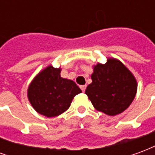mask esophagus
I'll return each mask as SVG.
<instances>
[{"label": "esophagus", "instance_id": "34e87169", "mask_svg": "<svg viewBox=\"0 0 155 155\" xmlns=\"http://www.w3.org/2000/svg\"><path fill=\"white\" fill-rule=\"evenodd\" d=\"M81 91H83V92H84V91H85V89H86V85H81Z\"/></svg>", "mask_w": 155, "mask_h": 155}]
</instances>
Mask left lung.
Here are the masks:
<instances>
[{"instance_id": "left-lung-1", "label": "left lung", "mask_w": 155, "mask_h": 155, "mask_svg": "<svg viewBox=\"0 0 155 155\" xmlns=\"http://www.w3.org/2000/svg\"><path fill=\"white\" fill-rule=\"evenodd\" d=\"M92 83L85 90L95 110L114 116L122 113L133 102L137 93V81L132 72L115 58L105 64L93 66Z\"/></svg>"}]
</instances>
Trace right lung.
Segmentation results:
<instances>
[{"instance_id": "1", "label": "right lung", "mask_w": 155, "mask_h": 155, "mask_svg": "<svg viewBox=\"0 0 155 155\" xmlns=\"http://www.w3.org/2000/svg\"><path fill=\"white\" fill-rule=\"evenodd\" d=\"M61 69L51 64L35 75L29 84L27 97L37 113L47 118L66 111L76 94L82 91L74 81L61 76Z\"/></svg>"}]
</instances>
